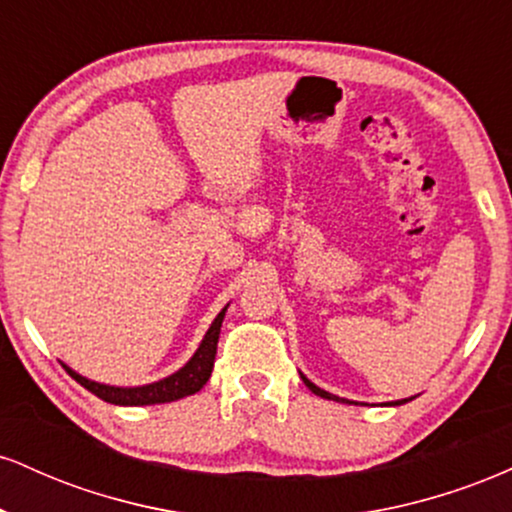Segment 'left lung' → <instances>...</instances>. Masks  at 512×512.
<instances>
[{"label":"left lung","mask_w":512,"mask_h":512,"mask_svg":"<svg viewBox=\"0 0 512 512\" xmlns=\"http://www.w3.org/2000/svg\"><path fill=\"white\" fill-rule=\"evenodd\" d=\"M301 378H303L305 387H308V390H313L315 395H320V397H325V399H337V402H349V399H339L337 395H330V392H327V390H320V387L310 383V380L305 378V375H301ZM409 399H411V397H409ZM409 399H397V402H387V407H397V404H404V402H409ZM349 404H354V402H349Z\"/></svg>","instance_id":"8db88e82"}]
</instances>
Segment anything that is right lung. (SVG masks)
Instances as JSON below:
<instances>
[{"label":"right lung","instance_id":"1","mask_svg":"<svg viewBox=\"0 0 512 512\" xmlns=\"http://www.w3.org/2000/svg\"><path fill=\"white\" fill-rule=\"evenodd\" d=\"M223 315H226V308L216 315V320L211 322V327L204 334L202 344L195 351V356L182 366L178 373L168 375V378L158 380V383L151 385H142V387H115V385H103V383H93V380L84 378V375L74 373L72 368L64 366L69 375L76 380L79 385H84L88 392H93L96 397H101L103 402L110 404H120V407H144V404H163V402H175V399H182L187 395H195V392L202 390L207 385L211 368H214V358H216V344H219V334H221V322Z\"/></svg>","mask_w":512,"mask_h":512}]
</instances>
